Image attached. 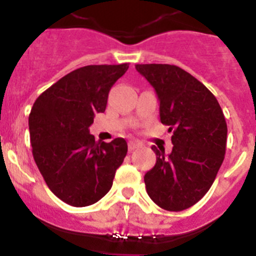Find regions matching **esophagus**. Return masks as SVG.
Segmentation results:
<instances>
[{
	"label": "esophagus",
	"instance_id": "34e87169",
	"mask_svg": "<svg viewBox=\"0 0 256 256\" xmlns=\"http://www.w3.org/2000/svg\"><path fill=\"white\" fill-rule=\"evenodd\" d=\"M137 148H140V144L138 142L136 141H130V144H128V150H130V152H132L133 150H136Z\"/></svg>",
	"mask_w": 256,
	"mask_h": 256
}]
</instances>
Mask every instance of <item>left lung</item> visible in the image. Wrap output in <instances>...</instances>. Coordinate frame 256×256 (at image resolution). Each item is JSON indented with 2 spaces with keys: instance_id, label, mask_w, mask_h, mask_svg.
I'll list each match as a JSON object with an SVG mask.
<instances>
[{
  "instance_id": "obj_1",
  "label": "left lung",
  "mask_w": 256,
  "mask_h": 256,
  "mask_svg": "<svg viewBox=\"0 0 256 256\" xmlns=\"http://www.w3.org/2000/svg\"><path fill=\"white\" fill-rule=\"evenodd\" d=\"M155 90L160 120L173 130V150L152 146L156 164L144 174L146 191L156 205L180 212L209 191L224 160L227 123L216 96L176 65L137 64Z\"/></svg>"
}]
</instances>
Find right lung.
Here are the masks:
<instances>
[{"label": "right lung", "instance_id": "obj_1", "mask_svg": "<svg viewBox=\"0 0 256 256\" xmlns=\"http://www.w3.org/2000/svg\"><path fill=\"white\" fill-rule=\"evenodd\" d=\"M128 68H79L33 104L29 114L33 158L54 195L72 206H88L102 198L126 158V140L96 142L88 128L97 112H105L110 88Z\"/></svg>", "mask_w": 256, "mask_h": 256}]
</instances>
